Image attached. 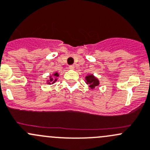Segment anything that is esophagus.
<instances>
[{"label":"esophagus","mask_w":150,"mask_h":150,"mask_svg":"<svg viewBox=\"0 0 150 150\" xmlns=\"http://www.w3.org/2000/svg\"><path fill=\"white\" fill-rule=\"evenodd\" d=\"M69 69H73L74 68H75V67H74V65H70V66L69 67Z\"/></svg>","instance_id":"1"}]
</instances>
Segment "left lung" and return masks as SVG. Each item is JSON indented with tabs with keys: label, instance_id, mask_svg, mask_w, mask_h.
Returning a JSON list of instances; mask_svg holds the SVG:
<instances>
[{
	"label": "left lung",
	"instance_id": "1",
	"mask_svg": "<svg viewBox=\"0 0 150 150\" xmlns=\"http://www.w3.org/2000/svg\"><path fill=\"white\" fill-rule=\"evenodd\" d=\"M86 83L91 88V89H94L95 87L100 84V81H99L98 78H96L93 74H88V75L85 77Z\"/></svg>",
	"mask_w": 150,
	"mask_h": 150
}]
</instances>
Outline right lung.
<instances>
[{"label":"right lung","instance_id":"1","mask_svg":"<svg viewBox=\"0 0 150 150\" xmlns=\"http://www.w3.org/2000/svg\"><path fill=\"white\" fill-rule=\"evenodd\" d=\"M59 76V74L57 72H53V75L49 76V79L47 81V83L50 85V84H53L55 82H56L58 80V78Z\"/></svg>","mask_w":150,"mask_h":150}]
</instances>
